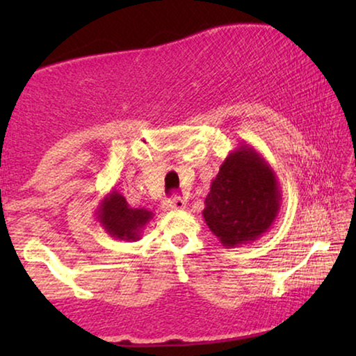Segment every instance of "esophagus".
<instances>
[{
	"label": "esophagus",
	"instance_id": "1",
	"mask_svg": "<svg viewBox=\"0 0 356 356\" xmlns=\"http://www.w3.org/2000/svg\"><path fill=\"white\" fill-rule=\"evenodd\" d=\"M184 207H186V202L179 197L170 199V201H167V204H165V209H167V211H178V209H184Z\"/></svg>",
	"mask_w": 356,
	"mask_h": 356
}]
</instances>
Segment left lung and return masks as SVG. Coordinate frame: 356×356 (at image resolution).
Masks as SVG:
<instances>
[{"instance_id":"8db88e82","label":"left lung","mask_w":356,"mask_h":356,"mask_svg":"<svg viewBox=\"0 0 356 356\" xmlns=\"http://www.w3.org/2000/svg\"><path fill=\"white\" fill-rule=\"evenodd\" d=\"M280 201L274 168L252 145L240 143L212 179L202 217L222 246L240 248L269 230Z\"/></svg>"}]
</instances>
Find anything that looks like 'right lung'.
I'll list each match as a JSON object with an SVG mask.
<instances>
[{
    "instance_id": "right-lung-1",
    "label": "right lung",
    "mask_w": 356,
    "mask_h": 356,
    "mask_svg": "<svg viewBox=\"0 0 356 356\" xmlns=\"http://www.w3.org/2000/svg\"><path fill=\"white\" fill-rule=\"evenodd\" d=\"M95 217L115 240L138 241L143 236L144 227L154 218V213L144 207H131L123 194L111 189L97 206Z\"/></svg>"
}]
</instances>
